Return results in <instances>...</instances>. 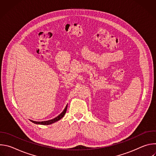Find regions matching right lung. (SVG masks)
<instances>
[{"label": "right lung", "instance_id": "obj_1", "mask_svg": "<svg viewBox=\"0 0 156 156\" xmlns=\"http://www.w3.org/2000/svg\"><path fill=\"white\" fill-rule=\"evenodd\" d=\"M66 109H67V105H66L65 108H64V110H63V112L60 114L58 115L57 117H56L55 118H54V119H52V120H48V121H44V122H36V121H33V120H30L31 122L35 123V124H38V125H51V124H52L58 120H60L63 117V116L65 115V113H66Z\"/></svg>", "mask_w": 156, "mask_h": 156}]
</instances>
